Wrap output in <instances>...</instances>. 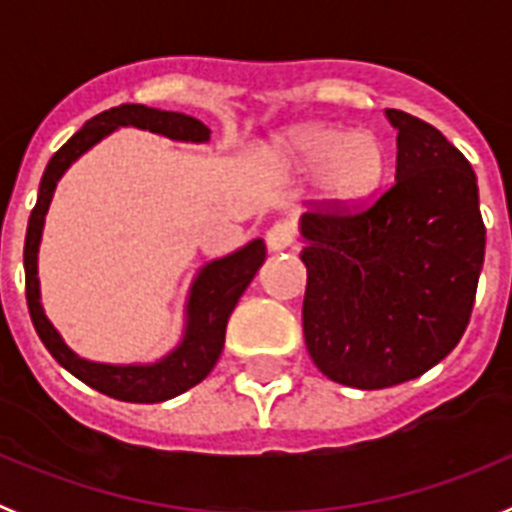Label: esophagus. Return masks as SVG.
Masks as SVG:
<instances>
[{
	"mask_svg": "<svg viewBox=\"0 0 512 512\" xmlns=\"http://www.w3.org/2000/svg\"><path fill=\"white\" fill-rule=\"evenodd\" d=\"M292 243H295V230L289 223H274L266 233V246L274 253L287 251V248H292Z\"/></svg>",
	"mask_w": 512,
	"mask_h": 512,
	"instance_id": "1",
	"label": "esophagus"
}]
</instances>
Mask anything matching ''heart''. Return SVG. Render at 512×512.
I'll return each mask as SVG.
<instances>
[{"instance_id":"b5f03b06","label":"heart","mask_w":512,"mask_h":512,"mask_svg":"<svg viewBox=\"0 0 512 512\" xmlns=\"http://www.w3.org/2000/svg\"><path fill=\"white\" fill-rule=\"evenodd\" d=\"M271 156L282 169L315 171V200L328 210L354 205L382 174V146L372 133H341L325 122H297L271 138Z\"/></svg>"}]
</instances>
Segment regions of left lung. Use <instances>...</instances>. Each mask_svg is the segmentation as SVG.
<instances>
[{
	"mask_svg": "<svg viewBox=\"0 0 512 512\" xmlns=\"http://www.w3.org/2000/svg\"><path fill=\"white\" fill-rule=\"evenodd\" d=\"M395 184L366 210L300 217L302 328L328 379L382 390L420 377L467 330L485 264L477 176L433 125L384 110Z\"/></svg>",
	"mask_w": 512,
	"mask_h": 512,
	"instance_id": "8db88e82",
	"label": "left lung"
}]
</instances>
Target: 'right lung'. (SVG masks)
I'll list each match as a JSON object with an SVG mask.
<instances>
[{"label": "right lung", "instance_id": "1", "mask_svg": "<svg viewBox=\"0 0 512 512\" xmlns=\"http://www.w3.org/2000/svg\"><path fill=\"white\" fill-rule=\"evenodd\" d=\"M120 128L148 130V133L164 135L169 140H182V143H207L210 140V128L197 117H189L184 112L156 110V107H146V104H120V107L99 112L97 117L84 122V128L71 135L66 140V146L58 148L51 161H48V166H45L38 189V202L30 212V220H27V310H30V318H33L40 341L51 351L53 359L66 372L74 374L76 379L89 384L92 390L122 402H164L192 390L194 384H200L212 372V366L223 354L230 312L238 305L251 279L256 277V271L264 264L266 246L261 238H253L238 251L200 266L197 277L192 279V287H189L187 305H184L182 338L161 359L151 361V364H104V361H89L76 354L74 348L63 341L56 325L48 320L43 302H40V238H43L45 215H48V207H51L53 192H56V184L61 182V176L89 148H94L99 140H104Z\"/></svg>", "mask_w": 512, "mask_h": 512}]
</instances>
